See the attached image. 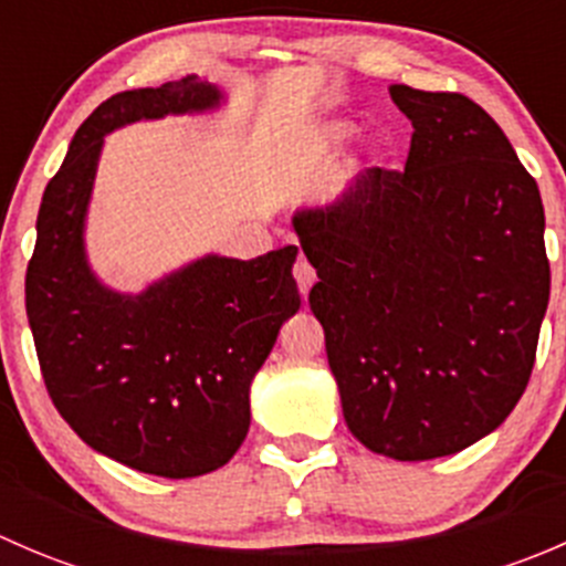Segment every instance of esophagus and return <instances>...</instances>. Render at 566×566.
<instances>
[{"label":"esophagus","mask_w":566,"mask_h":566,"mask_svg":"<svg viewBox=\"0 0 566 566\" xmlns=\"http://www.w3.org/2000/svg\"><path fill=\"white\" fill-rule=\"evenodd\" d=\"M293 273H295V282H298V287H301V295L306 298V295H310V287L315 284V279H317L315 268H312V262L306 260V256H298V260H295Z\"/></svg>","instance_id":"1"}]
</instances>
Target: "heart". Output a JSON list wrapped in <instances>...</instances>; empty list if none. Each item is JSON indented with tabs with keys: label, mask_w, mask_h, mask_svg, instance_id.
<instances>
[{
	"label": "heart",
	"mask_w": 566,
	"mask_h": 566,
	"mask_svg": "<svg viewBox=\"0 0 566 566\" xmlns=\"http://www.w3.org/2000/svg\"><path fill=\"white\" fill-rule=\"evenodd\" d=\"M353 134H356V123H350V119H331V123L323 125V139L328 145H342Z\"/></svg>",
	"instance_id": "obj_1"
}]
</instances>
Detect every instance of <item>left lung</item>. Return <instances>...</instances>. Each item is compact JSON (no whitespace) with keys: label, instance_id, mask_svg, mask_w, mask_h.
Returning <instances> with one entry per match:
<instances>
[{"label":"left lung","instance_id":"1","mask_svg":"<svg viewBox=\"0 0 566 566\" xmlns=\"http://www.w3.org/2000/svg\"><path fill=\"white\" fill-rule=\"evenodd\" d=\"M405 169L373 167L293 216L310 306L353 436L436 460L493 432L526 391L551 295L536 180L482 106L391 84Z\"/></svg>","mask_w":566,"mask_h":566}]
</instances>
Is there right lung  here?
Wrapping results in <instances>:
<instances>
[{"label": "right lung", "mask_w": 566, "mask_h": 566, "mask_svg": "<svg viewBox=\"0 0 566 566\" xmlns=\"http://www.w3.org/2000/svg\"><path fill=\"white\" fill-rule=\"evenodd\" d=\"M219 101L197 76L104 101L45 186L27 268V317L54 408L95 452L153 476L230 462L249 432L251 380L301 306L295 247L202 256L139 295L104 287L87 265L84 216L104 136Z\"/></svg>", "instance_id": "right-lung-1"}]
</instances>
